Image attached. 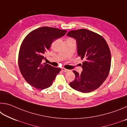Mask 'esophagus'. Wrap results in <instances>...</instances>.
<instances>
[{"instance_id": "obj_1", "label": "esophagus", "mask_w": 127, "mask_h": 127, "mask_svg": "<svg viewBox=\"0 0 127 127\" xmlns=\"http://www.w3.org/2000/svg\"><path fill=\"white\" fill-rule=\"evenodd\" d=\"M62 70L64 72H67L69 71V70L66 69H65V68H62Z\"/></svg>"}]
</instances>
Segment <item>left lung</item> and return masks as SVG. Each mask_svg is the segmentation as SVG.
<instances>
[{
	"label": "left lung",
	"mask_w": 127,
	"mask_h": 127,
	"mask_svg": "<svg viewBox=\"0 0 127 127\" xmlns=\"http://www.w3.org/2000/svg\"><path fill=\"white\" fill-rule=\"evenodd\" d=\"M66 35L76 40L77 54L84 60L79 74L75 70V79L70 86L77 91L88 93L98 89L108 76L111 66V53L101 36L86 29L70 31Z\"/></svg>",
	"instance_id": "8db88e82"
}]
</instances>
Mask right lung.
Instances as JSON below:
<instances>
[{
  "mask_svg": "<svg viewBox=\"0 0 127 127\" xmlns=\"http://www.w3.org/2000/svg\"><path fill=\"white\" fill-rule=\"evenodd\" d=\"M66 32V30L42 27L31 31L21 44L18 65L21 74L28 83L37 89L50 87L61 68L42 63L45 54L56 38Z\"/></svg>",
  "mask_w": 127,
  "mask_h": 127,
  "instance_id": "add662e5",
  "label": "right lung"
}]
</instances>
